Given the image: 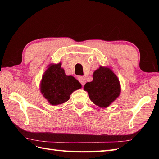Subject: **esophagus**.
Instances as JSON below:
<instances>
[{
	"mask_svg": "<svg viewBox=\"0 0 159 159\" xmlns=\"http://www.w3.org/2000/svg\"><path fill=\"white\" fill-rule=\"evenodd\" d=\"M78 80L81 83V84L82 85H84L85 84V81H86V78L84 76H79L78 77Z\"/></svg>",
	"mask_w": 159,
	"mask_h": 159,
	"instance_id": "34e87169",
	"label": "esophagus"
}]
</instances>
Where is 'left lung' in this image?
I'll use <instances>...</instances> for the list:
<instances>
[{"label":"left lung","instance_id":"left-lung-1","mask_svg":"<svg viewBox=\"0 0 159 159\" xmlns=\"http://www.w3.org/2000/svg\"><path fill=\"white\" fill-rule=\"evenodd\" d=\"M93 81L86 83L84 89L90 100L99 107H109L121 93L117 76L109 67L100 66L93 74Z\"/></svg>","mask_w":159,"mask_h":159}]
</instances>
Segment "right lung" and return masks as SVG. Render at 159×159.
I'll return each mask as SVG.
<instances>
[{
  "label": "right lung",
  "mask_w": 159,
  "mask_h": 159,
  "mask_svg": "<svg viewBox=\"0 0 159 159\" xmlns=\"http://www.w3.org/2000/svg\"><path fill=\"white\" fill-rule=\"evenodd\" d=\"M61 63L51 64L42 75L40 84L41 93L51 105L64 103L81 85L74 77L67 75Z\"/></svg>",
  "instance_id": "obj_1"
}]
</instances>
